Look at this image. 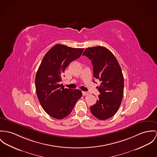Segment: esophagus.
<instances>
[{
	"label": "esophagus",
	"mask_w": 157,
	"mask_h": 157,
	"mask_svg": "<svg viewBox=\"0 0 157 157\" xmlns=\"http://www.w3.org/2000/svg\"><path fill=\"white\" fill-rule=\"evenodd\" d=\"M82 94H83L84 96H85L88 95V94H89V93H88V92H86V91H82Z\"/></svg>",
	"instance_id": "obj_1"
}]
</instances>
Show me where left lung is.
<instances>
[{
  "instance_id": "1",
  "label": "left lung",
  "mask_w": 157,
  "mask_h": 157,
  "mask_svg": "<svg viewBox=\"0 0 157 157\" xmlns=\"http://www.w3.org/2000/svg\"><path fill=\"white\" fill-rule=\"evenodd\" d=\"M82 56L91 60L94 77L101 82L97 86L100 92L98 99L90 108L91 112L98 120H108L117 112L124 95L121 67L114 55L104 47L87 48Z\"/></svg>"
}]
</instances>
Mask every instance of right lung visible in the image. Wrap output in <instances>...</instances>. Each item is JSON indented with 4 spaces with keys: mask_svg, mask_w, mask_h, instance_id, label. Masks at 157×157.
I'll use <instances>...</instances> for the list:
<instances>
[{
    "mask_svg": "<svg viewBox=\"0 0 157 157\" xmlns=\"http://www.w3.org/2000/svg\"><path fill=\"white\" fill-rule=\"evenodd\" d=\"M83 51L57 44L47 52L39 67L35 78L36 94L42 108L54 118L67 117L82 97L81 90L64 88L60 82L65 69L80 57Z\"/></svg>",
    "mask_w": 157,
    "mask_h": 157,
    "instance_id": "1",
    "label": "right lung"
}]
</instances>
